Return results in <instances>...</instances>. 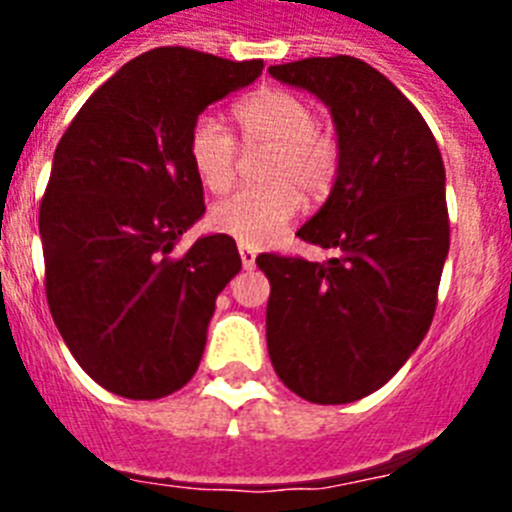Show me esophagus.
I'll return each instance as SVG.
<instances>
[{"instance_id":"esophagus-1","label":"esophagus","mask_w":512,"mask_h":512,"mask_svg":"<svg viewBox=\"0 0 512 512\" xmlns=\"http://www.w3.org/2000/svg\"><path fill=\"white\" fill-rule=\"evenodd\" d=\"M238 251H241L243 269H253V266H256V248H251V246H246V243H241V246H238Z\"/></svg>"}]
</instances>
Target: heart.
<instances>
[{
	"instance_id": "1",
	"label": "heart",
	"mask_w": 512,
	"mask_h": 512,
	"mask_svg": "<svg viewBox=\"0 0 512 512\" xmlns=\"http://www.w3.org/2000/svg\"><path fill=\"white\" fill-rule=\"evenodd\" d=\"M243 143L269 148L264 187H246L228 194L210 212L217 233L246 246H264L282 233L307 197L318 200L330 192L338 174V140L315 122V110L305 97L287 89H261L235 107ZM189 156L200 182L212 192L233 184L238 143L223 122L202 115L189 135Z\"/></svg>"
}]
</instances>
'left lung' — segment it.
I'll use <instances>...</instances> for the list:
<instances>
[{"instance_id": "8db88e82", "label": "left lung", "mask_w": 512, "mask_h": 512, "mask_svg": "<svg viewBox=\"0 0 512 512\" xmlns=\"http://www.w3.org/2000/svg\"><path fill=\"white\" fill-rule=\"evenodd\" d=\"M269 74L328 104L341 158L330 197L297 230L336 256L256 259L271 284L266 343L295 395L343 405L390 382L431 328L449 253L446 171L428 122L369 63L302 58Z\"/></svg>"}]
</instances>
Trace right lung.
<instances>
[{
    "label": "right lung",
    "mask_w": 512,
    "mask_h": 512,
    "mask_svg": "<svg viewBox=\"0 0 512 512\" xmlns=\"http://www.w3.org/2000/svg\"><path fill=\"white\" fill-rule=\"evenodd\" d=\"M261 71L264 61L153 48L104 81L58 143L40 202L45 297L104 390L158 400L200 366L215 300L241 256L225 233L174 253L205 212L189 135L212 102Z\"/></svg>",
    "instance_id": "1"
}]
</instances>
